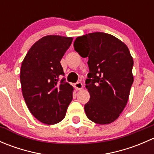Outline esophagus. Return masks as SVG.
I'll return each instance as SVG.
<instances>
[{"label": "esophagus", "instance_id": "34e87169", "mask_svg": "<svg viewBox=\"0 0 154 154\" xmlns=\"http://www.w3.org/2000/svg\"><path fill=\"white\" fill-rule=\"evenodd\" d=\"M74 87H75L77 90H80L83 88V84H82L81 82H77V83H75V84H74Z\"/></svg>", "mask_w": 154, "mask_h": 154}]
</instances>
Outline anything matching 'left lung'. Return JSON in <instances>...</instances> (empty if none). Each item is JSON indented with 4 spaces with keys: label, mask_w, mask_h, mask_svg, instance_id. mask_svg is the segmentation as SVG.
Segmentation results:
<instances>
[{
    "label": "left lung",
    "mask_w": 154,
    "mask_h": 154,
    "mask_svg": "<svg viewBox=\"0 0 154 154\" xmlns=\"http://www.w3.org/2000/svg\"><path fill=\"white\" fill-rule=\"evenodd\" d=\"M74 50L88 57L89 73L86 88L90 100L84 109L89 120L109 125L119 117L125 108L133 83V60L123 42L102 32L77 37Z\"/></svg>",
    "instance_id": "left-lung-1"
}]
</instances>
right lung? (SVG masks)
<instances>
[{
  "label": "right lung",
  "mask_w": 154,
  "mask_h": 154,
  "mask_svg": "<svg viewBox=\"0 0 154 154\" xmlns=\"http://www.w3.org/2000/svg\"><path fill=\"white\" fill-rule=\"evenodd\" d=\"M72 37L50 35L34 43L26 54L20 71L23 97L32 116L48 125L61 122L72 100L74 88L60 80V64Z\"/></svg>",
  "instance_id": "right-lung-1"
}]
</instances>
